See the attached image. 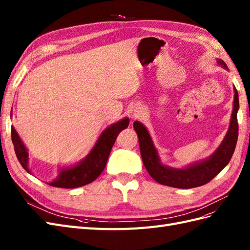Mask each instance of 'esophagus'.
Listing matches in <instances>:
<instances>
[{"label": "esophagus", "instance_id": "esophagus-1", "mask_svg": "<svg viewBox=\"0 0 250 250\" xmlns=\"http://www.w3.org/2000/svg\"><path fill=\"white\" fill-rule=\"evenodd\" d=\"M142 114V107L140 105H134L131 110H130V116L132 119H137L139 117H141Z\"/></svg>", "mask_w": 250, "mask_h": 250}]
</instances>
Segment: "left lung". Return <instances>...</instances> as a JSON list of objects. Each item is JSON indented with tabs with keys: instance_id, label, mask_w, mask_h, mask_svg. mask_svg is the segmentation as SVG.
I'll return each mask as SVG.
<instances>
[{
	"instance_id": "left-lung-1",
	"label": "left lung",
	"mask_w": 250,
	"mask_h": 250,
	"mask_svg": "<svg viewBox=\"0 0 250 250\" xmlns=\"http://www.w3.org/2000/svg\"><path fill=\"white\" fill-rule=\"evenodd\" d=\"M217 63L223 68L228 69L224 61L221 59H217ZM233 109L230 124L222 143L211 156L183 168H173L162 163L158 149L154 146L147 128L139 121L133 123V128L139 138L142 160L146 170L154 181L162 185L187 189L208 183L224 169L232 157L238 141L239 94L235 87H233Z\"/></svg>"
}]
</instances>
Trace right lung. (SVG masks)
<instances>
[{"label": "right lung", "instance_id": "obj_1", "mask_svg": "<svg viewBox=\"0 0 250 250\" xmlns=\"http://www.w3.org/2000/svg\"><path fill=\"white\" fill-rule=\"evenodd\" d=\"M128 125H129V119L124 118L105 128L92 149L83 160L78 162L77 164L60 167L57 178L51 182H47V184L60 188H77L91 183L104 170L118 134L127 128ZM11 140L19 162L27 172L32 174L29 168L28 149L13 126H11Z\"/></svg>", "mask_w": 250, "mask_h": 250}]
</instances>
